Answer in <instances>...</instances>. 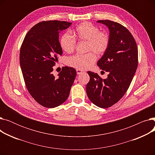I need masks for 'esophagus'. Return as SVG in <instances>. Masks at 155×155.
I'll return each mask as SVG.
<instances>
[{"mask_svg": "<svg viewBox=\"0 0 155 155\" xmlns=\"http://www.w3.org/2000/svg\"><path fill=\"white\" fill-rule=\"evenodd\" d=\"M76 71H77V73L78 75H79V74H81V73H83V72H84L82 70H78V69H77V70H76Z\"/></svg>", "mask_w": 155, "mask_h": 155, "instance_id": "obj_1", "label": "esophagus"}]
</instances>
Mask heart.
<instances>
[{
  "label": "heart",
  "mask_w": 155,
  "mask_h": 155,
  "mask_svg": "<svg viewBox=\"0 0 155 155\" xmlns=\"http://www.w3.org/2000/svg\"><path fill=\"white\" fill-rule=\"evenodd\" d=\"M73 34L79 41H87V51H94L99 55L104 54L109 46V35L89 22H84L73 31ZM60 45L62 50L67 53L74 51L77 46L75 38L66 32L61 36ZM97 56L93 52L85 54H75L69 57L67 64L69 67L78 70H87L95 63Z\"/></svg>",
  "instance_id": "b5f03b06"
}]
</instances>
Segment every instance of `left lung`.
I'll list each match as a JSON object with an SVG mask.
<instances>
[{"mask_svg":"<svg viewBox=\"0 0 155 155\" xmlns=\"http://www.w3.org/2000/svg\"><path fill=\"white\" fill-rule=\"evenodd\" d=\"M97 22L108 27L110 32L109 48L97 62L100 68L109 74L102 79L88 71L90 81L86 92L94 104L105 109L117 103L127 92L137 67L138 51L136 41L126 28L109 20Z\"/></svg>","mask_w":155,"mask_h":155,"instance_id":"1","label":"left lung"}]
</instances>
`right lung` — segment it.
<instances>
[{"instance_id":"right-lung-1","label":"right lung","mask_w":155,"mask_h":155,"mask_svg":"<svg viewBox=\"0 0 155 155\" xmlns=\"http://www.w3.org/2000/svg\"><path fill=\"white\" fill-rule=\"evenodd\" d=\"M67 21H47L32 27L24 39L20 50V65L28 92L40 105L58 107L70 94L77 71L64 67L55 77L53 67L62 55L59 33L71 26Z\"/></svg>"}]
</instances>
